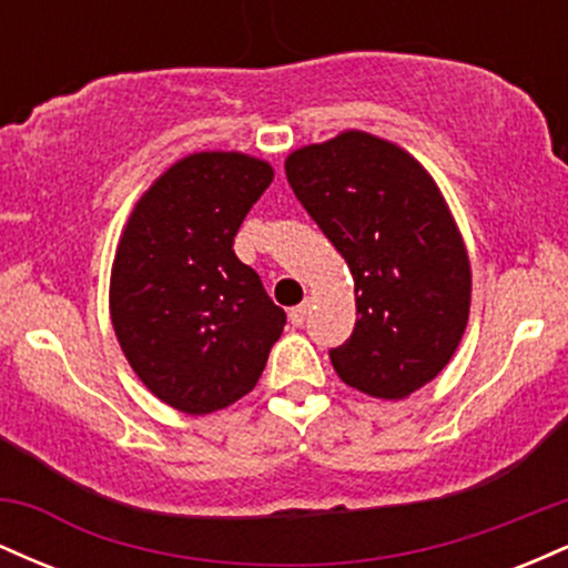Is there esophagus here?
<instances>
[{
  "mask_svg": "<svg viewBox=\"0 0 568 568\" xmlns=\"http://www.w3.org/2000/svg\"><path fill=\"white\" fill-rule=\"evenodd\" d=\"M306 312H310V304H298V306H293L291 310V323L293 325H304V321H306Z\"/></svg>",
  "mask_w": 568,
  "mask_h": 568,
  "instance_id": "1",
  "label": "esophagus"
}]
</instances>
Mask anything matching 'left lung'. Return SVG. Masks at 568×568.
Wrapping results in <instances>:
<instances>
[{
    "label": "left lung",
    "mask_w": 568,
    "mask_h": 568,
    "mask_svg": "<svg viewBox=\"0 0 568 568\" xmlns=\"http://www.w3.org/2000/svg\"><path fill=\"white\" fill-rule=\"evenodd\" d=\"M304 211L347 262L357 323L328 352L344 384L400 400L446 368L470 315V258L425 168L349 130L285 160Z\"/></svg>",
    "instance_id": "obj_1"
}]
</instances>
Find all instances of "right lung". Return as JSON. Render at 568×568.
I'll use <instances>...</instances> for the list:
<instances>
[{
    "label": "right lung",
    "mask_w": 568,
    "mask_h": 568,
    "mask_svg": "<svg viewBox=\"0 0 568 568\" xmlns=\"http://www.w3.org/2000/svg\"><path fill=\"white\" fill-rule=\"evenodd\" d=\"M272 175L247 154H189L154 181L122 232L109 291L114 334L139 379L184 414L251 393L283 334L285 312L232 247Z\"/></svg>",
    "instance_id": "1"
}]
</instances>
